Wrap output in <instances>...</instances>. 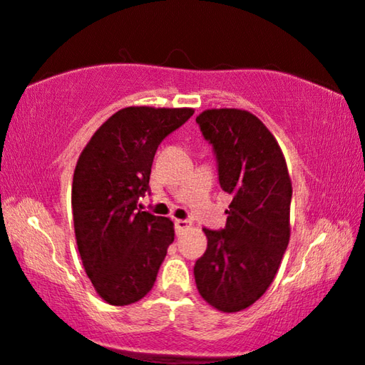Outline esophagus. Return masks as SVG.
<instances>
[{
    "mask_svg": "<svg viewBox=\"0 0 365 365\" xmlns=\"http://www.w3.org/2000/svg\"><path fill=\"white\" fill-rule=\"evenodd\" d=\"M190 227H192V223L188 220H175V230L178 233L183 232V230H188Z\"/></svg>",
    "mask_w": 365,
    "mask_h": 365,
    "instance_id": "esophagus-1",
    "label": "esophagus"
}]
</instances>
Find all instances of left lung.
Returning a JSON list of instances; mask_svg holds the SVG:
<instances>
[{"mask_svg":"<svg viewBox=\"0 0 365 365\" xmlns=\"http://www.w3.org/2000/svg\"><path fill=\"white\" fill-rule=\"evenodd\" d=\"M197 124L232 203L227 227L203 228L208 246L195 263V283L208 304L238 312L258 301L278 273L289 243L291 178L278 142L256 115L212 109Z\"/></svg>","mask_w":365,"mask_h":365,"instance_id":"left-lung-1","label":"left lung"}]
</instances>
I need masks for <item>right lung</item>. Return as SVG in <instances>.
<instances>
[{
  "label": "right lung",
  "instance_id": "add662e5",
  "mask_svg": "<svg viewBox=\"0 0 365 365\" xmlns=\"http://www.w3.org/2000/svg\"><path fill=\"white\" fill-rule=\"evenodd\" d=\"M192 115L193 109L125 107L81 153L73 178L76 241L91 283L112 306L152 289L175 236L170 220L138 210V198L150 192L160 142Z\"/></svg>",
  "mask_w": 365,
  "mask_h": 365
}]
</instances>
